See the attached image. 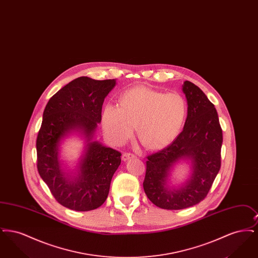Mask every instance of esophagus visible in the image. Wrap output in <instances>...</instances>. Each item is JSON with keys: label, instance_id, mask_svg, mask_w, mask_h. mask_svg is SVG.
<instances>
[{"label": "esophagus", "instance_id": "1", "mask_svg": "<svg viewBox=\"0 0 258 258\" xmlns=\"http://www.w3.org/2000/svg\"><path fill=\"white\" fill-rule=\"evenodd\" d=\"M134 158H135V155L132 154V153H127V152L123 153V156H122V160H123V161L128 160L130 159H134Z\"/></svg>", "mask_w": 258, "mask_h": 258}]
</instances>
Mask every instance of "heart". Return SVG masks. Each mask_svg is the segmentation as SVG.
<instances>
[{
	"instance_id": "1",
	"label": "heart",
	"mask_w": 258,
	"mask_h": 258,
	"mask_svg": "<svg viewBox=\"0 0 258 258\" xmlns=\"http://www.w3.org/2000/svg\"><path fill=\"white\" fill-rule=\"evenodd\" d=\"M186 102L178 93H166L139 86L126 91L120 106L105 105L102 125L115 143L136 135L144 147L158 150L167 146L179 134L186 115Z\"/></svg>"
}]
</instances>
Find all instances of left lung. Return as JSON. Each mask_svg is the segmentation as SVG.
I'll use <instances>...</instances> for the list:
<instances>
[{
	"mask_svg": "<svg viewBox=\"0 0 258 258\" xmlns=\"http://www.w3.org/2000/svg\"><path fill=\"white\" fill-rule=\"evenodd\" d=\"M187 116L183 132L167 147L148 156L144 191L156 206L181 210L197 205L207 197L221 169L222 131L218 112L197 85L184 81ZM188 158L193 163L190 180L179 190H169L167 179L172 164Z\"/></svg>",
	"mask_w": 258,
	"mask_h": 258,
	"instance_id": "left-lung-1",
	"label": "left lung"
}]
</instances>
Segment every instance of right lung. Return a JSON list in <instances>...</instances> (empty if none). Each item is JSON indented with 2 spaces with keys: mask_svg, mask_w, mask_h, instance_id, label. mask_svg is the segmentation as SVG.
<instances>
[{
  "mask_svg": "<svg viewBox=\"0 0 258 258\" xmlns=\"http://www.w3.org/2000/svg\"><path fill=\"white\" fill-rule=\"evenodd\" d=\"M115 85V79L78 77L50 98L43 111L37 137V171L56 201L66 208L95 210L109 194L122 154L90 140L101 121L104 98ZM73 129L81 130L89 142L78 175L69 179L61 170L57 153L59 141Z\"/></svg>",
  "mask_w": 258,
  "mask_h": 258,
  "instance_id": "right-lung-1",
  "label": "right lung"
}]
</instances>
